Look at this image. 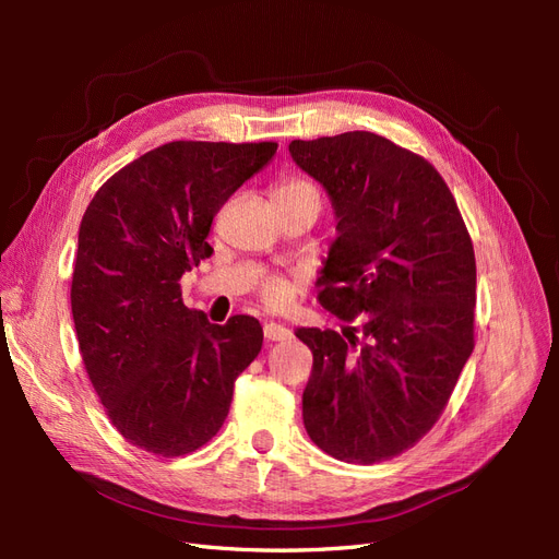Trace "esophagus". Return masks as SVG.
I'll list each match as a JSON object with an SVG mask.
<instances>
[{
    "mask_svg": "<svg viewBox=\"0 0 559 559\" xmlns=\"http://www.w3.org/2000/svg\"><path fill=\"white\" fill-rule=\"evenodd\" d=\"M263 335H265L267 343H282V341H289L292 331L286 326L275 324V321H267V324L263 326Z\"/></svg>",
    "mask_w": 559,
    "mask_h": 559,
    "instance_id": "esophagus-1",
    "label": "esophagus"
}]
</instances>
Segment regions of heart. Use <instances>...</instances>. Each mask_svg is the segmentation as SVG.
I'll return each instance as SVG.
<instances>
[{
	"label": "heart",
	"mask_w": 559,
	"mask_h": 559,
	"mask_svg": "<svg viewBox=\"0 0 559 559\" xmlns=\"http://www.w3.org/2000/svg\"><path fill=\"white\" fill-rule=\"evenodd\" d=\"M300 198H310V200L319 202V189L306 177H286L275 186V202L277 200H300ZM296 289H298L296 280H289L284 275H273V277H265L261 282L259 296L270 308H284L286 302L292 300V296L296 294Z\"/></svg>",
	"instance_id": "1"
}]
</instances>
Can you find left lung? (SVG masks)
<instances>
[{"label":"left lung","mask_w":559,"mask_h":559,"mask_svg":"<svg viewBox=\"0 0 559 559\" xmlns=\"http://www.w3.org/2000/svg\"><path fill=\"white\" fill-rule=\"evenodd\" d=\"M289 151L337 216L317 300L359 321L343 335L296 329L312 349L302 421L335 460H392L431 431L476 345L471 235L436 167L376 132L294 140Z\"/></svg>","instance_id":"8db88e82"}]
</instances>
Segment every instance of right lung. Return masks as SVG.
<instances>
[{
	"label": "right lung",
	"instance_id": "1",
	"mask_svg": "<svg viewBox=\"0 0 559 559\" xmlns=\"http://www.w3.org/2000/svg\"><path fill=\"white\" fill-rule=\"evenodd\" d=\"M277 142H170L111 175L81 218L72 317L83 366L116 431L181 456L210 443L263 345L259 319L224 326L183 306L181 275L212 257L216 212Z\"/></svg>",
	"mask_w": 559,
	"mask_h": 559
}]
</instances>
